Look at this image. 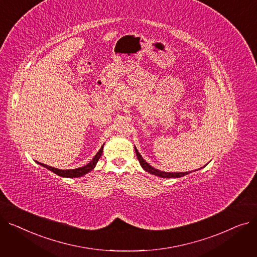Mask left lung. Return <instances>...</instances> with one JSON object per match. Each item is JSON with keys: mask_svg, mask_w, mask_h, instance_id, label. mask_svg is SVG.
<instances>
[{"mask_svg": "<svg viewBox=\"0 0 257 257\" xmlns=\"http://www.w3.org/2000/svg\"><path fill=\"white\" fill-rule=\"evenodd\" d=\"M134 149H136V153H137V156H138V159H139V161H140V164H141V166H142V168L146 171V172H148V173H150V174H153V175H155V176H158V177H163V178H180V177H183V176H185V175H187V174H190V173H192V172H181V173H169V172H163V171H159V170H157V169H155V168H153L152 166H150L149 164H147L146 163V160L142 157V155L140 154V152L138 151V149L136 147H134ZM205 167V166H204ZM204 167H202V168H204ZM201 168V169H202ZM200 170V169H199ZM196 171H198V170H196Z\"/></svg>", "mask_w": 257, "mask_h": 257, "instance_id": "obj_1", "label": "left lung"}]
</instances>
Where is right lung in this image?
Here are the masks:
<instances>
[{"instance_id": "obj_1", "label": "right lung", "mask_w": 257, "mask_h": 257, "mask_svg": "<svg viewBox=\"0 0 257 257\" xmlns=\"http://www.w3.org/2000/svg\"><path fill=\"white\" fill-rule=\"evenodd\" d=\"M102 152H103V146L101 147V149L99 150V152L93 156V158L90 160V163L87 164L86 166H83L81 168H77V169H74V170H60V169H56V168H53V167H50V166H47V165H44V164H40V163H36L39 164L40 166H43L44 168H47L48 170L52 171L53 173H55L56 175H58V176L60 177H66V178H75V177H81L83 176V175L87 174L88 172L92 171L93 168L96 167L98 160L100 159L101 155H102Z\"/></svg>"}]
</instances>
